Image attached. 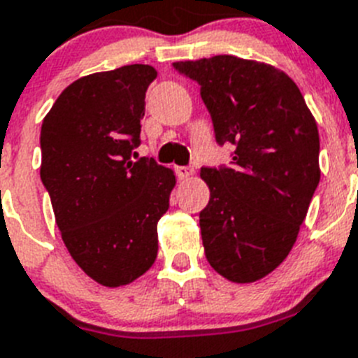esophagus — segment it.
I'll return each instance as SVG.
<instances>
[{"label":"esophagus","instance_id":"obj_1","mask_svg":"<svg viewBox=\"0 0 358 358\" xmlns=\"http://www.w3.org/2000/svg\"><path fill=\"white\" fill-rule=\"evenodd\" d=\"M175 171H176V176H178L180 180H185L192 175L191 167H185V166H178Z\"/></svg>","mask_w":358,"mask_h":358}]
</instances>
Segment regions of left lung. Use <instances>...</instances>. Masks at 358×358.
Returning a JSON list of instances; mask_svg holds the SVG:
<instances>
[{"label":"left lung","mask_w":358,"mask_h":358,"mask_svg":"<svg viewBox=\"0 0 358 358\" xmlns=\"http://www.w3.org/2000/svg\"><path fill=\"white\" fill-rule=\"evenodd\" d=\"M173 68L200 85L217 144L234 145L229 166L200 171L210 189L200 213L205 256L229 281H257L288 256L321 180L315 119L270 64L214 55Z\"/></svg>","instance_id":"obj_1"}]
</instances>
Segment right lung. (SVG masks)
<instances>
[{"label":"right lung","mask_w":358,"mask_h":358,"mask_svg":"<svg viewBox=\"0 0 358 358\" xmlns=\"http://www.w3.org/2000/svg\"><path fill=\"white\" fill-rule=\"evenodd\" d=\"M149 64L71 83L41 126V182L70 256L93 281L122 287L157 259V223L169 209L173 171L137 158Z\"/></svg>","instance_id":"right-lung-1"}]
</instances>
